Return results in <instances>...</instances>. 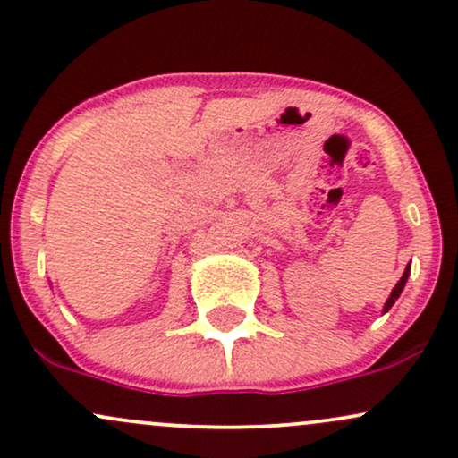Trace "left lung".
<instances>
[{"instance_id": "obj_1", "label": "left lung", "mask_w": 458, "mask_h": 458, "mask_svg": "<svg viewBox=\"0 0 458 458\" xmlns=\"http://www.w3.org/2000/svg\"><path fill=\"white\" fill-rule=\"evenodd\" d=\"M409 273H411V262H409L407 265V269H404V273H403V277L401 280H398V284L396 286L392 288V293H390V297H387V301H386V306H383V314L387 312V310H390L394 303H396V299L401 297V293H403V288H404V284H407V277H409Z\"/></svg>"}]
</instances>
